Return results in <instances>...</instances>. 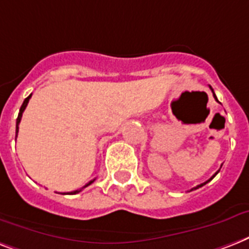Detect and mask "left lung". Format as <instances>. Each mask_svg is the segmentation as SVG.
<instances>
[{"label": "left lung", "instance_id": "obj_1", "mask_svg": "<svg viewBox=\"0 0 249 249\" xmlns=\"http://www.w3.org/2000/svg\"><path fill=\"white\" fill-rule=\"evenodd\" d=\"M210 88H211V87H210ZM211 90H212V94H213V98H215V100L217 101V97H216V94H215V93H213V89H212V88H211ZM217 102H219V101H217ZM219 171H220V170H219ZM219 171H217V173H219ZM217 173H216V174H217ZM216 174H215V175H216ZM215 175H212V177L210 178L209 180H207V181H205V183L199 184V185H197V187H196V188H193V189H198V188L203 187V185H205V184H207V183H209V181H211L212 179H213V178H215ZM193 189H192V191H193Z\"/></svg>", "mask_w": 249, "mask_h": 249}]
</instances>
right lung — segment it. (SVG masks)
I'll list each match as a JSON object with an SVG mask.
<instances>
[{"label": "right lung", "instance_id": "right-lung-1", "mask_svg": "<svg viewBox=\"0 0 249 249\" xmlns=\"http://www.w3.org/2000/svg\"><path fill=\"white\" fill-rule=\"evenodd\" d=\"M30 97H32V94H30V96L26 97L25 100H24L23 105H21V107H20L19 115H18V119H16V137H18V131H19L20 120H21V116H23V112H24V110H25V107H26V105H28V102H29ZM94 180H96V179H93V180H90L89 183L86 184V185H84V187H83V188H86V187H88V185H90V184H92ZM83 188H82V189H83ZM82 189H79V191H74V192H69V193H64V195H76V193H79V192L82 191Z\"/></svg>", "mask_w": 249, "mask_h": 249}]
</instances>
